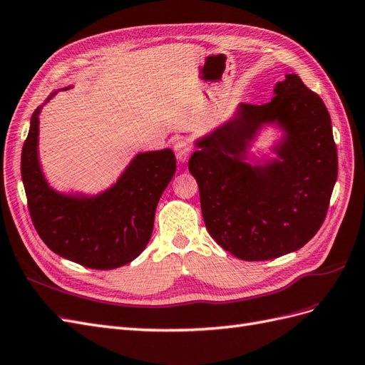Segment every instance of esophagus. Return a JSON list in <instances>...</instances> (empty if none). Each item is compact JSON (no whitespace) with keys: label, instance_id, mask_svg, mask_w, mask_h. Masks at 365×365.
<instances>
[{"label":"esophagus","instance_id":"34e87169","mask_svg":"<svg viewBox=\"0 0 365 365\" xmlns=\"http://www.w3.org/2000/svg\"><path fill=\"white\" fill-rule=\"evenodd\" d=\"M174 153H175V158H178V160L180 163H185V162H187V159H190L192 148L190 144L186 143V140H179V143L174 145Z\"/></svg>","mask_w":365,"mask_h":365}]
</instances>
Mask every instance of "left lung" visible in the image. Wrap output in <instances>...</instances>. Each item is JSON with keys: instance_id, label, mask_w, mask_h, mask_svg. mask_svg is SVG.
Listing matches in <instances>:
<instances>
[{"instance_id": "left-lung-1", "label": "left lung", "mask_w": 365, "mask_h": 365, "mask_svg": "<svg viewBox=\"0 0 365 365\" xmlns=\"http://www.w3.org/2000/svg\"><path fill=\"white\" fill-rule=\"evenodd\" d=\"M265 125L284 135L277 158L248 160ZM190 159L206 229L242 261L296 252L319 232L338 174L331 116L297 74L277 81L269 103L240 104L232 118L195 140Z\"/></svg>"}]
</instances>
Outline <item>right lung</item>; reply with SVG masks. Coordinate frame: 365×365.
<instances>
[{
	"mask_svg": "<svg viewBox=\"0 0 365 365\" xmlns=\"http://www.w3.org/2000/svg\"><path fill=\"white\" fill-rule=\"evenodd\" d=\"M43 104L31 115L21 155L22 183L39 237L58 256L88 268L112 269L132 262L151 238L159 198L175 173L173 150L138 153L118 180L97 195L58 192L46 182L39 162Z\"/></svg>",
	"mask_w": 365,
	"mask_h": 365,
	"instance_id": "1",
	"label": "right lung"
}]
</instances>
